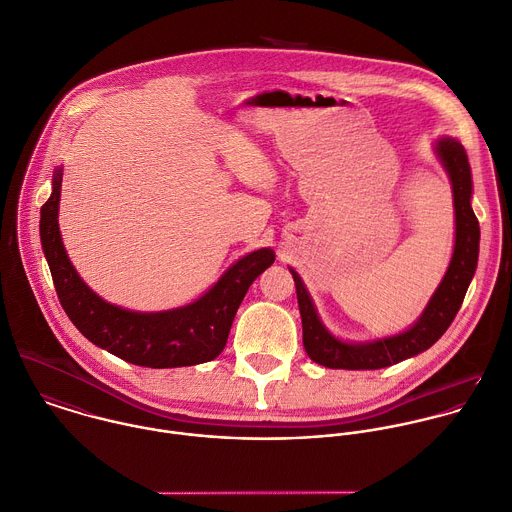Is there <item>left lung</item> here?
Listing matches in <instances>:
<instances>
[{
    "mask_svg": "<svg viewBox=\"0 0 512 512\" xmlns=\"http://www.w3.org/2000/svg\"><path fill=\"white\" fill-rule=\"evenodd\" d=\"M437 153L449 171L453 183V197H455V217H457V239H455V253L445 273L443 283L439 285L437 293L433 295L431 303L427 305L421 319L409 331L381 339L375 343L365 345H349L335 339L319 321L313 301L301 281V277L291 269L297 289V301L301 311L303 323V345L307 355L329 369H383L391 367L399 361L415 357L435 345L443 333L455 321L471 279L477 269L479 261V219L471 207V167L465 147L451 137H445L437 143Z\"/></svg>",
    "mask_w": 512,
    "mask_h": 512,
    "instance_id": "left-lung-1",
    "label": "left lung"
}]
</instances>
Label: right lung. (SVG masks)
<instances>
[{
	"mask_svg": "<svg viewBox=\"0 0 512 512\" xmlns=\"http://www.w3.org/2000/svg\"><path fill=\"white\" fill-rule=\"evenodd\" d=\"M59 191L61 169L55 171L53 191L41 205L39 235L57 299L79 333L93 345L139 367L169 369L213 361L227 343L245 293L271 267L275 253L259 249L239 259L201 299L187 307L131 313L99 299L69 263L57 225Z\"/></svg>",
	"mask_w": 512,
	"mask_h": 512,
	"instance_id": "obj_1",
	"label": "right lung"
}]
</instances>
